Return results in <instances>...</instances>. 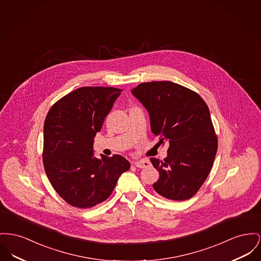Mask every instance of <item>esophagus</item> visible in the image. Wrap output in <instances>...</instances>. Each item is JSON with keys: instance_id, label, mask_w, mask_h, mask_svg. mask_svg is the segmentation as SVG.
<instances>
[{"instance_id": "esophagus-1", "label": "esophagus", "mask_w": 261, "mask_h": 261, "mask_svg": "<svg viewBox=\"0 0 261 261\" xmlns=\"http://www.w3.org/2000/svg\"><path fill=\"white\" fill-rule=\"evenodd\" d=\"M150 162L149 161H146V160H143V161H137V162H134V166L137 167L139 169H146L148 167H150Z\"/></svg>"}]
</instances>
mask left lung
Wrapping results in <instances>:
<instances>
[{
	"mask_svg": "<svg viewBox=\"0 0 261 261\" xmlns=\"http://www.w3.org/2000/svg\"><path fill=\"white\" fill-rule=\"evenodd\" d=\"M131 92L149 112L159 143H169L164 161L151 158L160 172L153 189L168 199L191 198L206 180L218 149L206 102L198 93L169 81L143 83Z\"/></svg>",
	"mask_w": 261,
	"mask_h": 261,
	"instance_id": "8db88e82",
	"label": "left lung"
}]
</instances>
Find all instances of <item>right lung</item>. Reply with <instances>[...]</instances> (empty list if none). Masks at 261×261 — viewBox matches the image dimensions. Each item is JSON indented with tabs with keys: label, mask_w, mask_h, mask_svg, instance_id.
<instances>
[{
	"label": "right lung",
	"mask_w": 261,
	"mask_h": 261,
	"mask_svg": "<svg viewBox=\"0 0 261 261\" xmlns=\"http://www.w3.org/2000/svg\"><path fill=\"white\" fill-rule=\"evenodd\" d=\"M121 90L83 87L50 108L43 128V164L56 192L70 205L91 208L112 193L130 169L121 155L93 153V142Z\"/></svg>",
	"instance_id": "1"
}]
</instances>
